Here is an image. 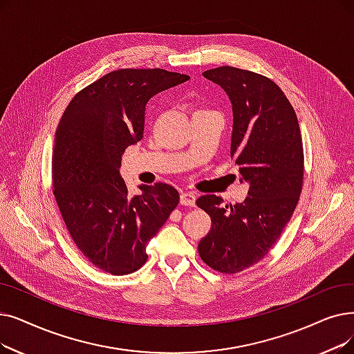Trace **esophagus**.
Instances as JSON below:
<instances>
[{"instance_id": "obj_1", "label": "esophagus", "mask_w": 354, "mask_h": 354, "mask_svg": "<svg viewBox=\"0 0 354 354\" xmlns=\"http://www.w3.org/2000/svg\"><path fill=\"white\" fill-rule=\"evenodd\" d=\"M196 196L194 192H182L180 194V205L185 207H195Z\"/></svg>"}]
</instances>
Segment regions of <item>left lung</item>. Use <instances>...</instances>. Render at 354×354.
Here are the masks:
<instances>
[{
	"instance_id": "left-lung-1",
	"label": "left lung",
	"mask_w": 354,
	"mask_h": 354,
	"mask_svg": "<svg viewBox=\"0 0 354 354\" xmlns=\"http://www.w3.org/2000/svg\"><path fill=\"white\" fill-rule=\"evenodd\" d=\"M203 75L233 104L232 156L250 188L236 205H224L217 195L196 199L212 223L198 253L211 269L233 274L269 253L295 211L304 180L302 136L294 106L268 76L233 66Z\"/></svg>"
}]
</instances>
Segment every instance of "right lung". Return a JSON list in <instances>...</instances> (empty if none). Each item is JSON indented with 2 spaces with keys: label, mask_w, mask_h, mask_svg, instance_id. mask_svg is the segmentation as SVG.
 <instances>
[{
  "label": "right lung",
  "mask_w": 354,
  "mask_h": 354,
  "mask_svg": "<svg viewBox=\"0 0 354 354\" xmlns=\"http://www.w3.org/2000/svg\"><path fill=\"white\" fill-rule=\"evenodd\" d=\"M189 80L165 69H118L81 89L55 136L53 195L76 248L110 274H129L147 260L146 245L179 203L158 182L130 196L121 155L143 139L147 101Z\"/></svg>",
  "instance_id": "1"
}]
</instances>
